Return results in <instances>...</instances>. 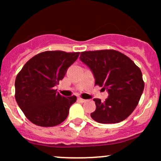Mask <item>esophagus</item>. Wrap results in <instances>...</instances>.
<instances>
[{"instance_id": "34e87169", "label": "esophagus", "mask_w": 161, "mask_h": 161, "mask_svg": "<svg viewBox=\"0 0 161 161\" xmlns=\"http://www.w3.org/2000/svg\"><path fill=\"white\" fill-rule=\"evenodd\" d=\"M78 101L81 102V103H84V102L86 101V100H84V99H82L80 98V97H79V98H78Z\"/></svg>"}]
</instances>
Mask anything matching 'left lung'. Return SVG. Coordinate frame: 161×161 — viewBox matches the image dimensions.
<instances>
[{"mask_svg":"<svg viewBox=\"0 0 161 161\" xmlns=\"http://www.w3.org/2000/svg\"><path fill=\"white\" fill-rule=\"evenodd\" d=\"M80 61L90 68L99 85L108 92L104 102L93 99L96 111L90 116L102 124H114L128 118L136 109L144 90L139 68L125 54L114 50L84 51Z\"/></svg>","mask_w":161,"mask_h":161,"instance_id":"1","label":"left lung"}]
</instances>
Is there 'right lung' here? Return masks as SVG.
Instances as JSON below:
<instances>
[{"mask_svg":"<svg viewBox=\"0 0 161 161\" xmlns=\"http://www.w3.org/2000/svg\"><path fill=\"white\" fill-rule=\"evenodd\" d=\"M79 52L54 50L38 53L16 76L15 100L27 118L36 125L52 127L67 118L75 96L64 97L54 90Z\"/></svg>","mask_w":161,"mask_h":161,"instance_id":"add662e5","label":"right lung"}]
</instances>
